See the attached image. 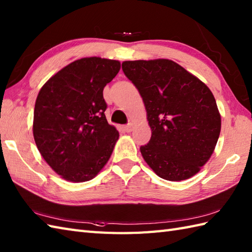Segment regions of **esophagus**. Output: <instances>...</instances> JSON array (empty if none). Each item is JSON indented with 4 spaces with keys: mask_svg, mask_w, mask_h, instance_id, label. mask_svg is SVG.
<instances>
[{
    "mask_svg": "<svg viewBox=\"0 0 252 252\" xmlns=\"http://www.w3.org/2000/svg\"><path fill=\"white\" fill-rule=\"evenodd\" d=\"M123 129H125V131H126V133L132 132V130H133V123H129V125L125 126V127H123Z\"/></svg>",
    "mask_w": 252,
    "mask_h": 252,
    "instance_id": "esophagus-1",
    "label": "esophagus"
}]
</instances>
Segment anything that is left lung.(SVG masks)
Masks as SVG:
<instances>
[{
  "mask_svg": "<svg viewBox=\"0 0 252 252\" xmlns=\"http://www.w3.org/2000/svg\"><path fill=\"white\" fill-rule=\"evenodd\" d=\"M122 70L140 92L152 137L141 154L167 181L191 178L211 157L221 116L207 85L169 60L127 61Z\"/></svg>",
  "mask_w": 252,
  "mask_h": 252,
  "instance_id": "obj_1",
  "label": "left lung"
}]
</instances>
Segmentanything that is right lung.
I'll use <instances>...</instances> for the list:
<instances>
[{
	"mask_svg": "<svg viewBox=\"0 0 252 252\" xmlns=\"http://www.w3.org/2000/svg\"><path fill=\"white\" fill-rule=\"evenodd\" d=\"M120 66L114 60L81 58L54 74L37 94L34 141L63 179L90 181L109 160L119 132L107 122L103 91Z\"/></svg>",
	"mask_w": 252,
	"mask_h": 252,
	"instance_id": "obj_1",
	"label": "right lung"
}]
</instances>
